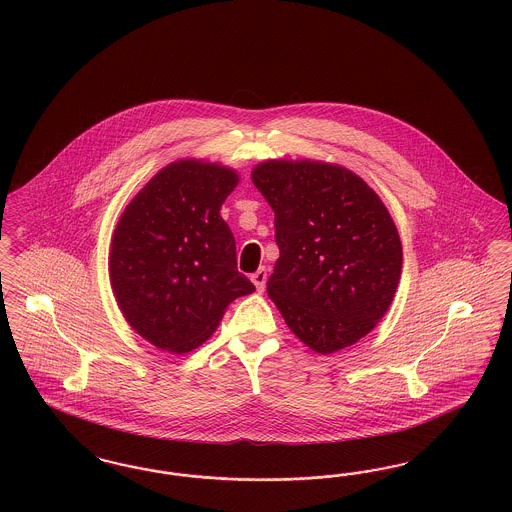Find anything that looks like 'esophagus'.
<instances>
[{
    "mask_svg": "<svg viewBox=\"0 0 512 512\" xmlns=\"http://www.w3.org/2000/svg\"><path fill=\"white\" fill-rule=\"evenodd\" d=\"M251 282L255 284L257 292H265V286H267V270H265V268H259V270L251 276Z\"/></svg>",
    "mask_w": 512,
    "mask_h": 512,
    "instance_id": "1",
    "label": "esophagus"
}]
</instances>
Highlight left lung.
Returning a JSON list of instances; mask_svg holds the SVG:
<instances>
[{
  "instance_id": "8db88e82",
  "label": "left lung",
  "mask_w": 512,
  "mask_h": 512,
  "mask_svg": "<svg viewBox=\"0 0 512 512\" xmlns=\"http://www.w3.org/2000/svg\"><path fill=\"white\" fill-rule=\"evenodd\" d=\"M251 178L274 211L280 257L267 292L290 330L320 355L365 338L403 265L382 199L355 172L311 159H268Z\"/></svg>"
}]
</instances>
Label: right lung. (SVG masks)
Here are the masks:
<instances>
[{
  "label": "right lung",
  "instance_id": "right-lung-1",
  "mask_svg": "<svg viewBox=\"0 0 512 512\" xmlns=\"http://www.w3.org/2000/svg\"><path fill=\"white\" fill-rule=\"evenodd\" d=\"M238 182L230 167L180 159L122 211L109 251L111 288L122 317L157 349L182 355L199 347L234 299L255 292L220 217Z\"/></svg>",
  "mask_w": 512,
  "mask_h": 512
}]
</instances>
